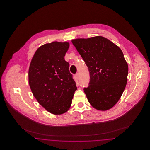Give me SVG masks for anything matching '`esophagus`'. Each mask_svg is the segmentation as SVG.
Wrapping results in <instances>:
<instances>
[{
  "label": "esophagus",
  "mask_w": 150,
  "mask_h": 150,
  "mask_svg": "<svg viewBox=\"0 0 150 150\" xmlns=\"http://www.w3.org/2000/svg\"><path fill=\"white\" fill-rule=\"evenodd\" d=\"M75 78H76V79L77 80H78L79 78V75L78 73H77V74H75Z\"/></svg>",
  "instance_id": "obj_1"
}]
</instances>
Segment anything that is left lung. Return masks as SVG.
<instances>
[{
    "label": "left lung",
    "instance_id": "1",
    "mask_svg": "<svg viewBox=\"0 0 150 150\" xmlns=\"http://www.w3.org/2000/svg\"><path fill=\"white\" fill-rule=\"evenodd\" d=\"M71 42L89 71V86L84 89L88 102L98 110L111 108L120 100L128 80V65L122 50L101 36Z\"/></svg>",
    "mask_w": 150,
    "mask_h": 150
}]
</instances>
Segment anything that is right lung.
<instances>
[{
    "mask_svg": "<svg viewBox=\"0 0 150 150\" xmlns=\"http://www.w3.org/2000/svg\"><path fill=\"white\" fill-rule=\"evenodd\" d=\"M69 42H53L40 46L29 69V83L39 103L54 115L67 112L72 103L76 83L64 60Z\"/></svg>",
    "mask_w": 150,
    "mask_h": 150,
    "instance_id": "1",
    "label": "right lung"
}]
</instances>
